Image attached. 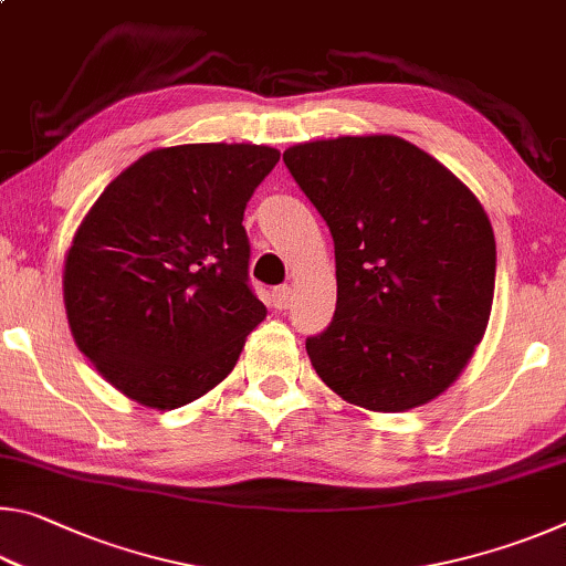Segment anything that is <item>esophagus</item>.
Returning a JSON list of instances; mask_svg holds the SVG:
<instances>
[{"label":"esophagus","mask_w":566,"mask_h":566,"mask_svg":"<svg viewBox=\"0 0 566 566\" xmlns=\"http://www.w3.org/2000/svg\"><path fill=\"white\" fill-rule=\"evenodd\" d=\"M274 304L276 310H286L292 304V290L290 286H276L274 290Z\"/></svg>","instance_id":"obj_1"}]
</instances>
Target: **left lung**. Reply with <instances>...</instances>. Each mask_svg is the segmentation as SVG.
<instances>
[{
	"label": "left lung",
	"mask_w": 566,
	"mask_h": 566,
	"mask_svg": "<svg viewBox=\"0 0 566 566\" xmlns=\"http://www.w3.org/2000/svg\"><path fill=\"white\" fill-rule=\"evenodd\" d=\"M284 165L334 239L337 310L306 354L369 411H407L454 385L490 324L496 244L482 202L395 134L317 139Z\"/></svg>",
	"instance_id": "left-lung-1"
}]
</instances>
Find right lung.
<instances>
[{
  "label": "right lung",
  "mask_w": 566,
  "mask_h": 566,
  "mask_svg": "<svg viewBox=\"0 0 566 566\" xmlns=\"http://www.w3.org/2000/svg\"><path fill=\"white\" fill-rule=\"evenodd\" d=\"M280 149L177 145L114 177L64 256L76 347L124 397L177 409L234 369L266 317L247 284L244 207Z\"/></svg>",
  "instance_id": "1"
}]
</instances>
